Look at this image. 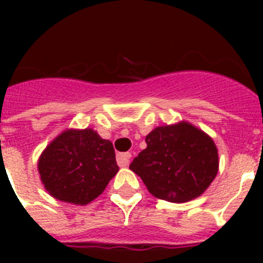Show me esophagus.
I'll use <instances>...</instances> for the list:
<instances>
[{
    "instance_id": "1",
    "label": "esophagus",
    "mask_w": 263,
    "mask_h": 263,
    "mask_svg": "<svg viewBox=\"0 0 263 263\" xmlns=\"http://www.w3.org/2000/svg\"><path fill=\"white\" fill-rule=\"evenodd\" d=\"M130 158H132V154H130V153H120V154H117L118 166L121 167L127 166L130 162Z\"/></svg>"
}]
</instances>
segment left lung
Segmentation results:
<instances>
[{
	"mask_svg": "<svg viewBox=\"0 0 263 263\" xmlns=\"http://www.w3.org/2000/svg\"><path fill=\"white\" fill-rule=\"evenodd\" d=\"M147 147L130 163L153 196L185 203L200 196L218 171L213 139L188 122L155 127L146 137Z\"/></svg>",
	"mask_w": 263,
	"mask_h": 263,
	"instance_id": "left-lung-1",
	"label": "left lung"
}]
</instances>
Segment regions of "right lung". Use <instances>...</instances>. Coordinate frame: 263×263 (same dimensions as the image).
Wrapping results in <instances>:
<instances>
[{"label":"right lung","mask_w":263,"mask_h":263,"mask_svg":"<svg viewBox=\"0 0 263 263\" xmlns=\"http://www.w3.org/2000/svg\"><path fill=\"white\" fill-rule=\"evenodd\" d=\"M41 180L58 200L85 205L103 194L117 174L115 148L93 129H68L53 139L38 160Z\"/></svg>","instance_id":"right-lung-1"}]
</instances>
